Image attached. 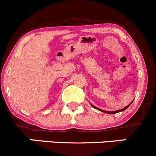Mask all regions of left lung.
<instances>
[{"mask_svg":"<svg viewBox=\"0 0 156 156\" xmlns=\"http://www.w3.org/2000/svg\"><path fill=\"white\" fill-rule=\"evenodd\" d=\"M131 104V103H130V104L128 105V106H127L126 107H125V108H122V109H119V110H116V111H113V112H108V111H104V110H102V109H100V108H97V107H95V106H93V105H91V106H93V107L94 108H97V109H98V110H100V111H101V112H106V113H108V114H115V113H118V112H122V111H125V109H126V108H127L129 107V106H130V105Z\"/></svg>","mask_w":156,"mask_h":156,"instance_id":"1","label":"left lung"}]
</instances>
